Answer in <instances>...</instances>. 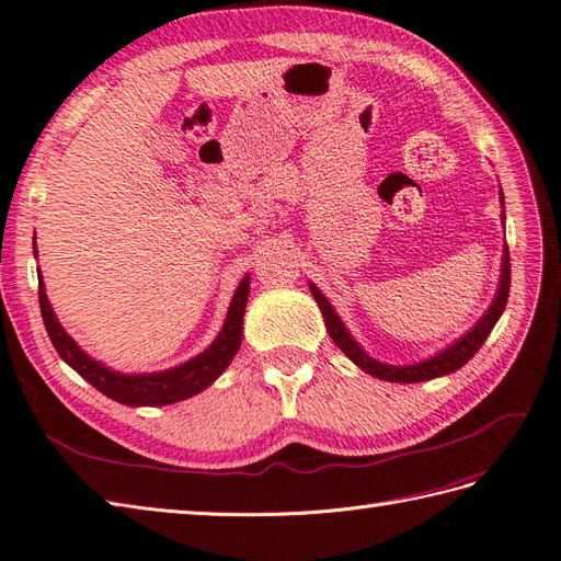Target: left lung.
I'll use <instances>...</instances> for the list:
<instances>
[{"label":"left lung","mask_w":561,"mask_h":561,"mask_svg":"<svg viewBox=\"0 0 561 561\" xmlns=\"http://www.w3.org/2000/svg\"><path fill=\"white\" fill-rule=\"evenodd\" d=\"M503 198V196H501ZM311 293L318 301V307L322 311V318H325V325L328 332L332 336V342L342 348L348 358L363 367L365 371H369L371 377L383 379V381H396V383H416V381H428L435 377H445L449 371H456L458 367H463L474 353L480 351V346L484 344V339L489 336V332L494 330L496 320L501 318L505 304H507V295H511V252H503V274H501V285H499V295L491 304V309L484 313V318L474 325L463 339H458V342L449 348H445L443 353H437L435 358L426 360V363H419V365H410V367H393V365H381L375 358H369V355L353 342L351 334L344 330L342 320L332 311L330 301L320 295V290L316 285H311Z\"/></svg>","instance_id":"8db88e82"}]
</instances>
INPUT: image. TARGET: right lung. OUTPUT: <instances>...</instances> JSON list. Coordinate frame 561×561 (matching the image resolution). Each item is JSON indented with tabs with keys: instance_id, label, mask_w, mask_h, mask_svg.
<instances>
[{
	"instance_id": "obj_1",
	"label": "right lung",
	"mask_w": 561,
	"mask_h": 561,
	"mask_svg": "<svg viewBox=\"0 0 561 561\" xmlns=\"http://www.w3.org/2000/svg\"><path fill=\"white\" fill-rule=\"evenodd\" d=\"M248 293L250 283L248 278H243L239 290H236L231 299L222 332H219V336L210 344L208 351H203L190 363L165 371H157V375H118V371H112L89 358V355L75 344V339L60 328V322L56 320V313L46 299L44 280L39 274V309L46 332L50 336V344L56 346L60 358L72 369H77L83 379L100 390V393L128 407H161L192 398L222 375L241 346Z\"/></svg>"
}]
</instances>
